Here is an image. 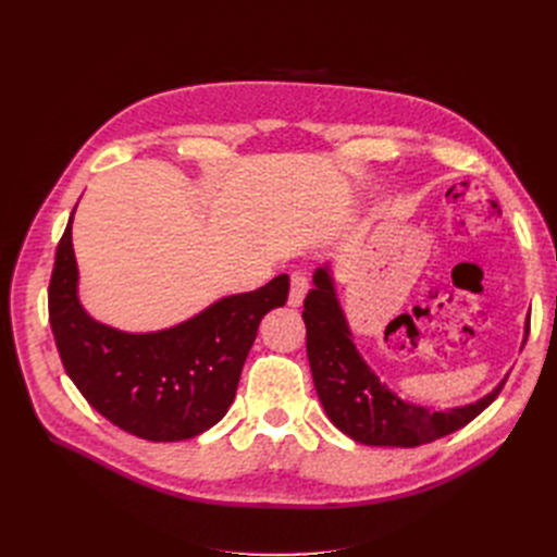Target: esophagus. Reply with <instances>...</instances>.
Returning <instances> with one entry per match:
<instances>
[{
	"mask_svg": "<svg viewBox=\"0 0 557 557\" xmlns=\"http://www.w3.org/2000/svg\"><path fill=\"white\" fill-rule=\"evenodd\" d=\"M309 293V276L307 272H301V269H297V272L290 274V295H288V305L290 307H299L301 301H305V295Z\"/></svg>",
	"mask_w": 557,
	"mask_h": 557,
	"instance_id": "34e87169",
	"label": "esophagus"
}]
</instances>
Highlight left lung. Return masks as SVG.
Masks as SVG:
<instances>
[{
    "label": "left lung",
    "mask_w": 557,
    "mask_h": 557,
    "mask_svg": "<svg viewBox=\"0 0 557 557\" xmlns=\"http://www.w3.org/2000/svg\"><path fill=\"white\" fill-rule=\"evenodd\" d=\"M315 288L305 299L301 318L307 323V356L320 404L332 423L350 440L367 446L413 448L465 428L483 409L491 407L504 381L491 395L467 407L432 411L399 399L360 358L346 325L344 311L336 301L327 267L313 274ZM530 334V320L525 339Z\"/></svg>",
    "instance_id": "1"
}]
</instances>
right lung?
I'll use <instances>...</instances> for the list:
<instances>
[{
    "instance_id": "1",
    "label": "right lung",
    "mask_w": 557,
    "mask_h": 557,
    "mask_svg": "<svg viewBox=\"0 0 557 557\" xmlns=\"http://www.w3.org/2000/svg\"><path fill=\"white\" fill-rule=\"evenodd\" d=\"M76 283L70 218L48 285L58 352L92 409L148 442L193 440L227 413L260 320L285 305L290 288L281 274L252 293L218 299L176 327L129 334L83 311Z\"/></svg>"
}]
</instances>
